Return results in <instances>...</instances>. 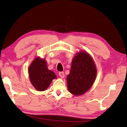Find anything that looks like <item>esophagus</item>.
Segmentation results:
<instances>
[{"label":"esophagus","instance_id":"34e87169","mask_svg":"<svg viewBox=\"0 0 127 127\" xmlns=\"http://www.w3.org/2000/svg\"><path fill=\"white\" fill-rule=\"evenodd\" d=\"M59 75L62 78H63L64 77V73L63 72H59Z\"/></svg>","mask_w":127,"mask_h":127}]
</instances>
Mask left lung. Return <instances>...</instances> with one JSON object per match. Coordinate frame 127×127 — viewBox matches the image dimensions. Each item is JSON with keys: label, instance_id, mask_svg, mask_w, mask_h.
Returning <instances> with one entry per match:
<instances>
[{"label": "left lung", "instance_id": "obj_1", "mask_svg": "<svg viewBox=\"0 0 127 127\" xmlns=\"http://www.w3.org/2000/svg\"><path fill=\"white\" fill-rule=\"evenodd\" d=\"M96 74L93 60L87 53L80 52L72 60L70 73L67 77L69 92L76 95L85 93L93 84Z\"/></svg>", "mask_w": 127, "mask_h": 127}]
</instances>
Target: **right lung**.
<instances>
[{"instance_id":"add662e5","label":"right lung","mask_w":127,"mask_h":127,"mask_svg":"<svg viewBox=\"0 0 127 127\" xmlns=\"http://www.w3.org/2000/svg\"><path fill=\"white\" fill-rule=\"evenodd\" d=\"M29 74L32 84L38 91L47 89L52 80L56 78L54 72L48 69L45 60L38 57L29 66Z\"/></svg>"}]
</instances>
